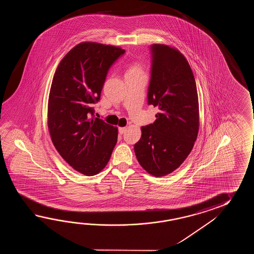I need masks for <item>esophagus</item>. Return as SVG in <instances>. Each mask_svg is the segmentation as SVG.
<instances>
[{
    "mask_svg": "<svg viewBox=\"0 0 254 254\" xmlns=\"http://www.w3.org/2000/svg\"><path fill=\"white\" fill-rule=\"evenodd\" d=\"M126 130L125 127H120L119 128V133L120 134H124Z\"/></svg>",
    "mask_w": 254,
    "mask_h": 254,
    "instance_id": "34e87169",
    "label": "esophagus"
}]
</instances>
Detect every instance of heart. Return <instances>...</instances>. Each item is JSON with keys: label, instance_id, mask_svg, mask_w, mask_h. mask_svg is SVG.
I'll return each instance as SVG.
<instances>
[{"label": "heart", "instance_id": "heart-1", "mask_svg": "<svg viewBox=\"0 0 254 254\" xmlns=\"http://www.w3.org/2000/svg\"><path fill=\"white\" fill-rule=\"evenodd\" d=\"M135 71H141L140 66L136 64L132 65V66H130L128 70H127V72H135Z\"/></svg>", "mask_w": 254, "mask_h": 254}]
</instances>
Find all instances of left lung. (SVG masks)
I'll return each mask as SVG.
<instances>
[{
	"label": "left lung",
	"instance_id": "left-lung-1",
	"mask_svg": "<svg viewBox=\"0 0 254 254\" xmlns=\"http://www.w3.org/2000/svg\"><path fill=\"white\" fill-rule=\"evenodd\" d=\"M148 104L159 109L153 124L142 126L134 144L140 166L155 177L173 173L192 150L199 131L194 76L177 49L152 44Z\"/></svg>",
	"mask_w": 254,
	"mask_h": 254
}]
</instances>
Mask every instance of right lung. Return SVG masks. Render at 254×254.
<instances>
[{
	"instance_id": "add662e5",
	"label": "right lung",
	"mask_w": 254,
	"mask_h": 254,
	"mask_svg": "<svg viewBox=\"0 0 254 254\" xmlns=\"http://www.w3.org/2000/svg\"><path fill=\"white\" fill-rule=\"evenodd\" d=\"M112 45L77 44L61 61L48 101V128L54 147L79 173L92 176L108 163L118 129L94 117L111 66L125 54Z\"/></svg>"
}]
</instances>
